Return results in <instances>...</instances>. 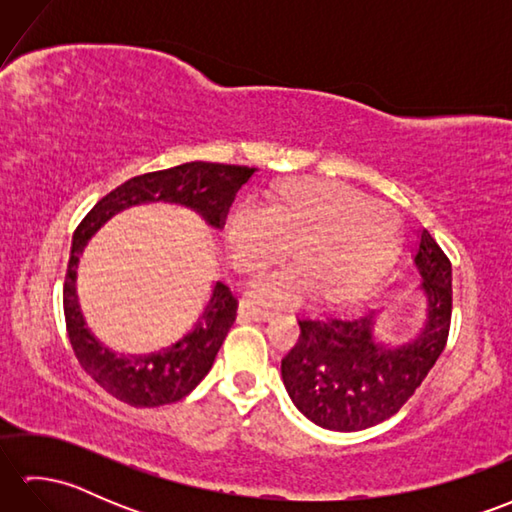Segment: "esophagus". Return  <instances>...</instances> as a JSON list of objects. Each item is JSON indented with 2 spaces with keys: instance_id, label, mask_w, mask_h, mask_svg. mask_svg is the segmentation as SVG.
I'll return each instance as SVG.
<instances>
[{
  "instance_id": "34e87169",
  "label": "esophagus",
  "mask_w": 512,
  "mask_h": 512,
  "mask_svg": "<svg viewBox=\"0 0 512 512\" xmlns=\"http://www.w3.org/2000/svg\"><path fill=\"white\" fill-rule=\"evenodd\" d=\"M239 321H255V323H266V321H270L273 319V312H268V310H262V308H253V306H248V303H244L242 308H239Z\"/></svg>"
}]
</instances>
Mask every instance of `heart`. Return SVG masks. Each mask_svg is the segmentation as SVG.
<instances>
[{
    "label": "heart",
    "instance_id": "obj_1",
    "mask_svg": "<svg viewBox=\"0 0 512 512\" xmlns=\"http://www.w3.org/2000/svg\"><path fill=\"white\" fill-rule=\"evenodd\" d=\"M226 253L239 270H255L286 255L297 266L257 275L248 299L295 306L317 295L325 306L365 299L398 253L400 228L383 202L332 180H295L275 191L266 209L239 202L224 217Z\"/></svg>",
    "mask_w": 512,
    "mask_h": 512
}]
</instances>
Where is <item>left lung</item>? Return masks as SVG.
Returning <instances> with one entry per match:
<instances>
[{"label":"left lung","mask_w":512,"mask_h":512,"mask_svg":"<svg viewBox=\"0 0 512 512\" xmlns=\"http://www.w3.org/2000/svg\"><path fill=\"white\" fill-rule=\"evenodd\" d=\"M411 259L421 308L407 325L387 328L383 310L299 321V343L281 361V378L292 405L319 427L361 431L394 416L447 345L451 262L424 228Z\"/></svg>","instance_id":"left-lung-1"}]
</instances>
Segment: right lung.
Wrapping results in <instances>:
<instances>
[{
    "instance_id": "right-lung-1",
    "label": "right lung",
    "mask_w": 512,
    "mask_h": 512,
    "mask_svg": "<svg viewBox=\"0 0 512 512\" xmlns=\"http://www.w3.org/2000/svg\"><path fill=\"white\" fill-rule=\"evenodd\" d=\"M253 173V167L202 160L143 173L107 193L76 226L63 284L65 328L81 367L116 400L132 407H160L191 394L209 374L231 330L237 301L222 281H213L200 314L180 339L154 352H116L88 328V321L83 317L79 292H76V277H79L76 270L85 246L114 215L143 204L167 202L184 206L200 215L209 228H220L237 191L253 178Z\"/></svg>"
}]
</instances>
